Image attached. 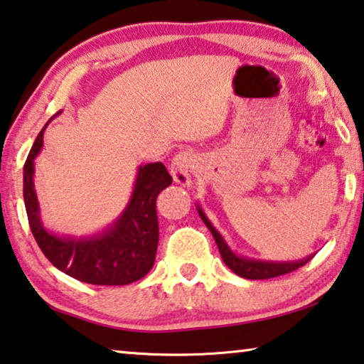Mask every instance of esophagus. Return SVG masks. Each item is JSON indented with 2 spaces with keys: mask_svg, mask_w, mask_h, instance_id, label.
<instances>
[{
  "mask_svg": "<svg viewBox=\"0 0 364 364\" xmlns=\"http://www.w3.org/2000/svg\"><path fill=\"white\" fill-rule=\"evenodd\" d=\"M196 164V155L189 151H183L175 155L171 160V176L175 183L181 184V186H191V173Z\"/></svg>",
  "mask_w": 364,
  "mask_h": 364,
  "instance_id": "34e87169",
  "label": "esophagus"
}]
</instances>
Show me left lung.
Returning <instances> with one entry per match:
<instances>
[{
  "label": "left lung",
  "instance_id": "obj_1",
  "mask_svg": "<svg viewBox=\"0 0 364 364\" xmlns=\"http://www.w3.org/2000/svg\"><path fill=\"white\" fill-rule=\"evenodd\" d=\"M198 207V213L199 217L203 218V222L205 223V227L210 230V233L215 240V243L218 246V251H220V256L223 259V262L227 264V267L230 270H233L236 275L243 277V279H250V280H265V279H274V277L284 275L288 272H293L301 267V265L306 264L311 257L308 256L304 259H299V261H291V262H274V261H259V259H250V257H243L240 255H236L230 246L227 245V241L223 240V236L218 233V230L213 227L210 223L209 218L204 213V210L200 209L199 204H196Z\"/></svg>",
  "mask_w": 364,
  "mask_h": 364
}]
</instances>
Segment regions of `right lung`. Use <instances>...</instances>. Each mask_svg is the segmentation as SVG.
Segmentation results:
<instances>
[{"mask_svg":"<svg viewBox=\"0 0 364 364\" xmlns=\"http://www.w3.org/2000/svg\"><path fill=\"white\" fill-rule=\"evenodd\" d=\"M48 123L38 132L24 165V203L38 247L58 270L85 284L128 285L142 279L155 262L159 246L155 200L171 184L170 173L161 161L141 165L128 205L118 220L103 232L79 238L51 233L42 223L33 186L36 159L43 147Z\"/></svg>","mask_w":364,"mask_h":364,"instance_id":"1","label":"right lung"}]
</instances>
